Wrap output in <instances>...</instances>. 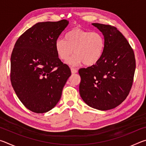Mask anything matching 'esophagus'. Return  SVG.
Instances as JSON below:
<instances>
[{"instance_id": "obj_1", "label": "esophagus", "mask_w": 146, "mask_h": 146, "mask_svg": "<svg viewBox=\"0 0 146 146\" xmlns=\"http://www.w3.org/2000/svg\"><path fill=\"white\" fill-rule=\"evenodd\" d=\"M71 73H72L73 74H74V73H77V70H76V69H75V68H71Z\"/></svg>"}]
</instances>
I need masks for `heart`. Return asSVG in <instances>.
<instances>
[{"label":"heart","mask_w":146,"mask_h":146,"mask_svg":"<svg viewBox=\"0 0 146 146\" xmlns=\"http://www.w3.org/2000/svg\"><path fill=\"white\" fill-rule=\"evenodd\" d=\"M55 51L62 60H68L73 55L69 64L78 65L83 63L86 66H92L102 58L105 48L103 36L98 32H91L75 28L68 32L65 40L58 38L55 42Z\"/></svg>","instance_id":"b5f03b06"}]
</instances>
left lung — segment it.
I'll return each instance as SVG.
<instances>
[{
	"label": "left lung",
	"instance_id": "obj_1",
	"mask_svg": "<svg viewBox=\"0 0 146 146\" xmlns=\"http://www.w3.org/2000/svg\"><path fill=\"white\" fill-rule=\"evenodd\" d=\"M92 25L102 33L105 48L97 64L79 70V92L86 104L106 111L120 105L129 95L136 68L135 54L115 27L98 23Z\"/></svg>",
	"mask_w": 146,
	"mask_h": 146
}]
</instances>
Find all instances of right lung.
I'll list each match as a JSON object with an SVG mask.
<instances>
[{
	"label": "right lung",
	"instance_id": "add662e5",
	"mask_svg": "<svg viewBox=\"0 0 146 146\" xmlns=\"http://www.w3.org/2000/svg\"><path fill=\"white\" fill-rule=\"evenodd\" d=\"M67 20L35 24L20 36L11 56V85L21 102L36 113L49 111L60 100L71 75L55 51Z\"/></svg>",
	"mask_w": 146,
	"mask_h": 146
}]
</instances>
